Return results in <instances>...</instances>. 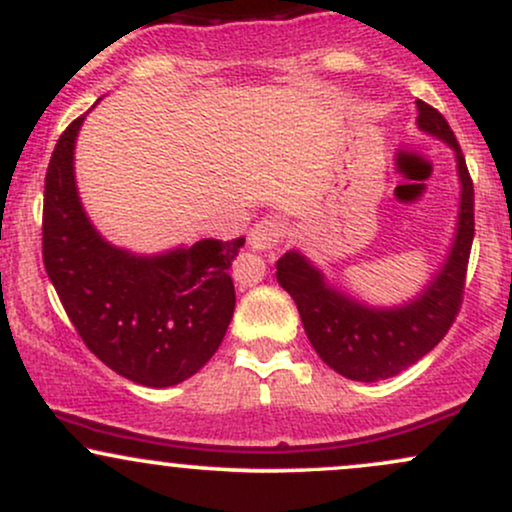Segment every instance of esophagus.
Listing matches in <instances>:
<instances>
[{"label": "esophagus", "mask_w": 512, "mask_h": 512, "mask_svg": "<svg viewBox=\"0 0 512 512\" xmlns=\"http://www.w3.org/2000/svg\"><path fill=\"white\" fill-rule=\"evenodd\" d=\"M281 236H284V226H281V221L262 219L250 228L248 245L257 252H267V250H272L276 243H279Z\"/></svg>", "instance_id": "esophagus-1"}]
</instances>
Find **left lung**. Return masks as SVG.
<instances>
[{"mask_svg":"<svg viewBox=\"0 0 512 512\" xmlns=\"http://www.w3.org/2000/svg\"><path fill=\"white\" fill-rule=\"evenodd\" d=\"M416 110V127L452 149L460 182L448 255L421 291L404 303L373 305L327 279L301 250H286L276 262V281L296 303L317 356L339 375L358 383L395 378L414 366L445 337L462 303L464 274L474 240L472 178L445 117L424 101H416Z\"/></svg>","mask_w":512,"mask_h":512,"instance_id":"1","label":"left lung"}]
</instances>
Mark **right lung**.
<instances>
[{"label":"right lung","mask_w":512,"mask_h":512,"mask_svg":"<svg viewBox=\"0 0 512 512\" xmlns=\"http://www.w3.org/2000/svg\"><path fill=\"white\" fill-rule=\"evenodd\" d=\"M84 120L64 129L45 175V272L105 366L144 387L178 385L207 366L226 337L236 308L228 267L245 238H204L154 255L110 243L76 187L74 149Z\"/></svg>","instance_id":"1"}]
</instances>
